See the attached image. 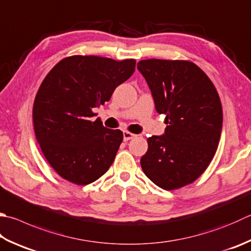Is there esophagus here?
Returning a JSON list of instances; mask_svg holds the SVG:
<instances>
[{
    "label": "esophagus",
    "mask_w": 251,
    "mask_h": 251,
    "mask_svg": "<svg viewBox=\"0 0 251 251\" xmlns=\"http://www.w3.org/2000/svg\"><path fill=\"white\" fill-rule=\"evenodd\" d=\"M135 134H133V133H130V132H127V131H124V140L125 141H129V140H131V139H133V138H135Z\"/></svg>",
    "instance_id": "obj_1"
}]
</instances>
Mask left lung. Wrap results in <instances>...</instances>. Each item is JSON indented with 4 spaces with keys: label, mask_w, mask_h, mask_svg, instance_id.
I'll return each instance as SVG.
<instances>
[{
    "label": "left lung",
    "mask_w": 251,
    "mask_h": 251,
    "mask_svg": "<svg viewBox=\"0 0 251 251\" xmlns=\"http://www.w3.org/2000/svg\"><path fill=\"white\" fill-rule=\"evenodd\" d=\"M138 70L167 125L163 135L148 139L141 167L164 190L187 186L207 168L219 146L223 124L219 94L207 75L189 61L142 60Z\"/></svg>",
    "instance_id": "obj_1"
}]
</instances>
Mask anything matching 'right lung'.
<instances>
[{"instance_id": "add662e5", "label": "right lung", "mask_w": 251, "mask_h": 251, "mask_svg": "<svg viewBox=\"0 0 251 251\" xmlns=\"http://www.w3.org/2000/svg\"><path fill=\"white\" fill-rule=\"evenodd\" d=\"M134 70L133 59L73 55L41 83L32 109L35 134L46 159L65 180L92 183L111 166L124 133L92 121L93 109L109 100Z\"/></svg>"}]
</instances>
